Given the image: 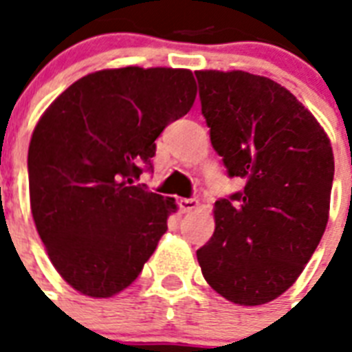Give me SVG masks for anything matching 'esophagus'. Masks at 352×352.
Masks as SVG:
<instances>
[{
	"instance_id": "34e87169",
	"label": "esophagus",
	"mask_w": 352,
	"mask_h": 352,
	"mask_svg": "<svg viewBox=\"0 0 352 352\" xmlns=\"http://www.w3.org/2000/svg\"><path fill=\"white\" fill-rule=\"evenodd\" d=\"M179 208H181L182 214H188V212H193V210H197V208H199V201H197V199L182 197V199H179Z\"/></svg>"
}]
</instances>
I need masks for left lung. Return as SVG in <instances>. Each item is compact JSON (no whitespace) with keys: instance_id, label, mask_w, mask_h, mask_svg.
I'll return each mask as SVG.
<instances>
[{"instance_id":"8db88e82","label":"left lung","mask_w":352,"mask_h":352,"mask_svg":"<svg viewBox=\"0 0 352 352\" xmlns=\"http://www.w3.org/2000/svg\"><path fill=\"white\" fill-rule=\"evenodd\" d=\"M210 140L243 192L215 201L197 250L204 279L232 303L263 305L300 278L329 221L334 157L312 113L283 85L245 71H195Z\"/></svg>"}]
</instances>
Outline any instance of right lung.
<instances>
[{"label":"right lung","instance_id":"1","mask_svg":"<svg viewBox=\"0 0 352 352\" xmlns=\"http://www.w3.org/2000/svg\"><path fill=\"white\" fill-rule=\"evenodd\" d=\"M195 95L188 69H104L69 85L36 124L32 219L58 274L80 294L111 298L127 289L168 230L175 199L133 182Z\"/></svg>","mask_w":352,"mask_h":352}]
</instances>
